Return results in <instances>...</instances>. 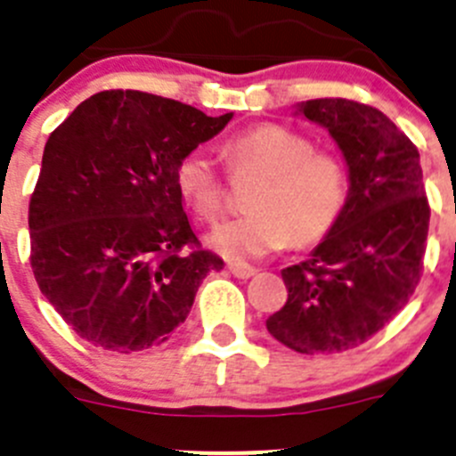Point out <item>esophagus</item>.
Returning a JSON list of instances; mask_svg holds the SVG:
<instances>
[{"mask_svg": "<svg viewBox=\"0 0 456 456\" xmlns=\"http://www.w3.org/2000/svg\"><path fill=\"white\" fill-rule=\"evenodd\" d=\"M229 271H232L236 278L249 280L251 275H256L257 269H256V266H251V265H245V262H232V265H229Z\"/></svg>", "mask_w": 456, "mask_h": 456, "instance_id": "1", "label": "esophagus"}]
</instances>
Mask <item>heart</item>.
Segmentation results:
<instances>
[{"mask_svg": "<svg viewBox=\"0 0 456 456\" xmlns=\"http://www.w3.org/2000/svg\"><path fill=\"white\" fill-rule=\"evenodd\" d=\"M232 174L256 172L260 181L249 194L254 211L220 224L211 245L232 260H251L289 240L314 245L333 229L348 200V174L330 151L314 150V141L278 123L236 132L223 142ZM176 187L205 223H216L227 202L224 176L205 150L187 151L176 165Z\"/></svg>", "mask_w": 456, "mask_h": 456, "instance_id": "obj_1", "label": "heart"}]
</instances>
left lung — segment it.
Listing matches in <instances>:
<instances>
[{"label": "left lung", "instance_id": "left-lung-1", "mask_svg": "<svg viewBox=\"0 0 456 456\" xmlns=\"http://www.w3.org/2000/svg\"><path fill=\"white\" fill-rule=\"evenodd\" d=\"M309 121L329 130L348 165V200L314 254L282 269L289 297L266 330L297 353H342L370 339L424 273L430 205L419 151L377 108L311 99Z\"/></svg>", "mask_w": 456, "mask_h": 456}]
</instances>
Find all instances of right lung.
I'll return each instance as SVG.
<instances>
[{"label":"right lung","instance_id":"obj_1","mask_svg":"<svg viewBox=\"0 0 456 456\" xmlns=\"http://www.w3.org/2000/svg\"><path fill=\"white\" fill-rule=\"evenodd\" d=\"M232 117L103 90L50 134L28 207L30 265L79 338L117 353L159 346L223 269L191 232L176 165Z\"/></svg>","mask_w":456,"mask_h":456}]
</instances>
